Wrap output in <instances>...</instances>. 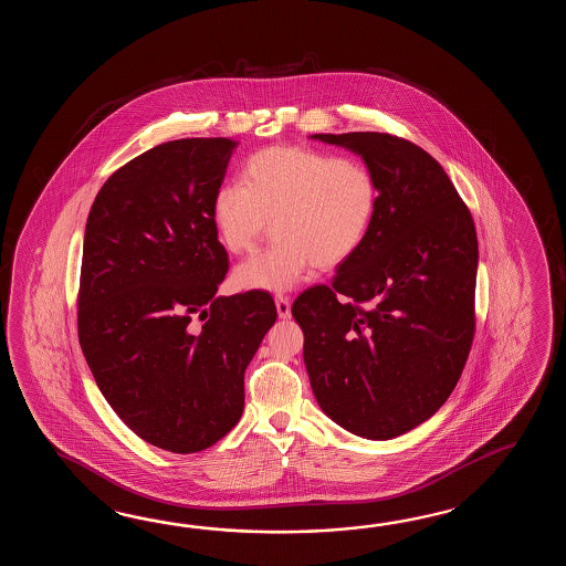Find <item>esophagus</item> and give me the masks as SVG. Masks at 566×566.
<instances>
[{"label": "esophagus", "instance_id": "34e87169", "mask_svg": "<svg viewBox=\"0 0 566 566\" xmlns=\"http://www.w3.org/2000/svg\"><path fill=\"white\" fill-rule=\"evenodd\" d=\"M275 305H277V313L281 319H287L291 317V301L285 295H277L275 297Z\"/></svg>", "mask_w": 566, "mask_h": 566}]
</instances>
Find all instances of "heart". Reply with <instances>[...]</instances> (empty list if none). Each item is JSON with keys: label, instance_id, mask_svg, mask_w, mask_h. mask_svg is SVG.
<instances>
[{"label": "heart", "instance_id": "heart-1", "mask_svg": "<svg viewBox=\"0 0 566 566\" xmlns=\"http://www.w3.org/2000/svg\"><path fill=\"white\" fill-rule=\"evenodd\" d=\"M378 193L360 159L297 145L256 151L242 166L241 184L220 186L212 198V222L230 254L254 251L269 224L275 234L266 251L237 266L234 285L281 293L313 265H344L373 229Z\"/></svg>", "mask_w": 566, "mask_h": 566}]
</instances>
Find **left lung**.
<instances>
[{
  "label": "left lung",
  "mask_w": 566,
  "mask_h": 566,
  "mask_svg": "<svg viewBox=\"0 0 566 566\" xmlns=\"http://www.w3.org/2000/svg\"><path fill=\"white\" fill-rule=\"evenodd\" d=\"M378 181L373 229L332 285L303 291L313 395L342 429L395 439L431 419L458 385L475 332L478 234L446 169L388 133H319Z\"/></svg>",
  "instance_id": "obj_1"
}]
</instances>
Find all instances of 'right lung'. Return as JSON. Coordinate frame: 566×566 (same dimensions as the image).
I'll return each mask as SVG.
<instances>
[{
	"mask_svg": "<svg viewBox=\"0 0 566 566\" xmlns=\"http://www.w3.org/2000/svg\"><path fill=\"white\" fill-rule=\"evenodd\" d=\"M237 142L157 145L117 169L88 212L78 339L96 386L133 433L171 453L241 421L244 370L277 319L265 291L218 297L229 254L212 222ZM203 325L196 331L192 315Z\"/></svg>",
	"mask_w": 566,
	"mask_h": 566,
	"instance_id": "right-lung-1",
	"label": "right lung"
}]
</instances>
